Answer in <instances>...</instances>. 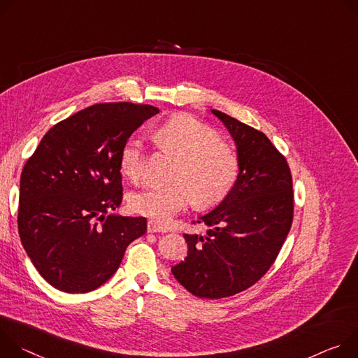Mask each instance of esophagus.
I'll use <instances>...</instances> for the list:
<instances>
[{
  "instance_id": "34e87169",
  "label": "esophagus",
  "mask_w": 358,
  "mask_h": 358,
  "mask_svg": "<svg viewBox=\"0 0 358 358\" xmlns=\"http://www.w3.org/2000/svg\"><path fill=\"white\" fill-rule=\"evenodd\" d=\"M165 231H166V229L159 223H156L153 220L148 222V233H165Z\"/></svg>"
}]
</instances>
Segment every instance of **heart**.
<instances>
[{
  "label": "heart",
  "instance_id": "obj_1",
  "mask_svg": "<svg viewBox=\"0 0 358 358\" xmlns=\"http://www.w3.org/2000/svg\"><path fill=\"white\" fill-rule=\"evenodd\" d=\"M153 139L162 152L176 157L172 182L131 193L129 206L135 213L166 222L192 202L210 209L226 199L239 176V157L213 128L194 116L176 113L155 128ZM145 165L146 146L142 138L132 136L121 152V172L139 180Z\"/></svg>",
  "mask_w": 358,
  "mask_h": 358
}]
</instances>
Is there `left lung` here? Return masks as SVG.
Here are the masks:
<instances>
[{
  "mask_svg": "<svg viewBox=\"0 0 358 358\" xmlns=\"http://www.w3.org/2000/svg\"><path fill=\"white\" fill-rule=\"evenodd\" d=\"M233 136L239 176L226 199L193 220L205 234H183L189 246L172 267L176 280L193 296L223 299L241 293L267 273L293 222L294 193L286 157L260 131L212 109Z\"/></svg>",
  "mask_w": 358,
  "mask_h": 358,
  "instance_id": "8db88e82",
  "label": "left lung"
}]
</instances>
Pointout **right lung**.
I'll return each mask as SVG.
<instances>
[{
  "instance_id": "1",
  "label": "right lung",
  "mask_w": 358,
  "mask_h": 358,
  "mask_svg": "<svg viewBox=\"0 0 358 358\" xmlns=\"http://www.w3.org/2000/svg\"><path fill=\"white\" fill-rule=\"evenodd\" d=\"M157 108L132 102L88 106L54 125L20 179L18 233L32 264L55 289L88 293L121 264L146 231L145 217L108 215L122 202L119 159Z\"/></svg>"
}]
</instances>
